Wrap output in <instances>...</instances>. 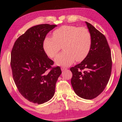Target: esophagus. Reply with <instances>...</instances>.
Listing matches in <instances>:
<instances>
[{"label":"esophagus","mask_w":122,"mask_h":122,"mask_svg":"<svg viewBox=\"0 0 122 122\" xmlns=\"http://www.w3.org/2000/svg\"><path fill=\"white\" fill-rule=\"evenodd\" d=\"M61 71H65V70H66L67 68H65V67H61Z\"/></svg>","instance_id":"1"}]
</instances>
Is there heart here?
<instances>
[{
	"label": "heart",
	"instance_id": "heart-1",
	"mask_svg": "<svg viewBox=\"0 0 122 122\" xmlns=\"http://www.w3.org/2000/svg\"><path fill=\"white\" fill-rule=\"evenodd\" d=\"M92 37L88 29L74 26H63L55 30L53 37H46L43 49L49 57L54 58L63 46L64 51L55 59L58 65L67 66L75 60L81 61L91 49Z\"/></svg>",
	"mask_w": 122,
	"mask_h": 122
}]
</instances>
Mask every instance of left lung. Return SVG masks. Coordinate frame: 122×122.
I'll use <instances>...</instances> for the list:
<instances>
[{
  "mask_svg": "<svg viewBox=\"0 0 122 122\" xmlns=\"http://www.w3.org/2000/svg\"><path fill=\"white\" fill-rule=\"evenodd\" d=\"M92 37L91 49L80 63L70 68L71 84L80 97L92 99L101 94L110 79L112 59L107 39L91 24L86 21Z\"/></svg>",
  "mask_w": 122,
  "mask_h": 122,
  "instance_id": "8db88e82",
  "label": "left lung"
}]
</instances>
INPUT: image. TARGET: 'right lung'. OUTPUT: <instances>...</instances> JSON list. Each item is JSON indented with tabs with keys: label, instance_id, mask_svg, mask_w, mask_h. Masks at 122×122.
<instances>
[{
	"label": "right lung",
	"instance_id": "add662e5",
	"mask_svg": "<svg viewBox=\"0 0 122 122\" xmlns=\"http://www.w3.org/2000/svg\"><path fill=\"white\" fill-rule=\"evenodd\" d=\"M56 25H38L28 29L15 41L11 54L13 80L18 91L28 101L42 104L54 95L56 84L61 74L59 66L43 49V42Z\"/></svg>",
	"mask_w": 122,
	"mask_h": 122
}]
</instances>
